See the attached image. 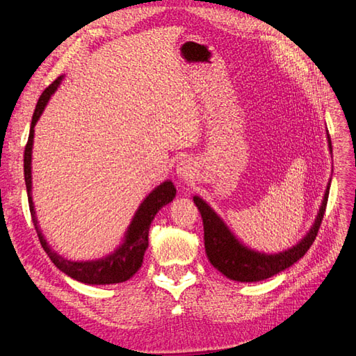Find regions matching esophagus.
<instances>
[{
	"label": "esophagus",
	"instance_id": "1",
	"mask_svg": "<svg viewBox=\"0 0 356 356\" xmlns=\"http://www.w3.org/2000/svg\"><path fill=\"white\" fill-rule=\"evenodd\" d=\"M177 177L182 181H190L193 178V166H191V161L190 160H181L178 161L177 165Z\"/></svg>",
	"mask_w": 356,
	"mask_h": 356
}]
</instances>
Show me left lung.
<instances>
[{"mask_svg": "<svg viewBox=\"0 0 356 356\" xmlns=\"http://www.w3.org/2000/svg\"><path fill=\"white\" fill-rule=\"evenodd\" d=\"M328 147L330 152H332L330 135ZM330 182L327 186L324 200L321 203L315 222L307 232V234L293 248L277 254L258 252L241 243L236 239V236L230 232L227 225L224 224V221L218 217L217 212H215L203 199L195 196L193 200H195L196 207L199 208L203 220L204 251H207L208 260L225 277L238 282H258L263 281V279L272 277L279 272H284L285 268L297 263L300 258L307 252L312 243L315 242L327 208Z\"/></svg>", "mask_w": 356, "mask_h": 356, "instance_id": "8db88e82", "label": "left lung"}]
</instances>
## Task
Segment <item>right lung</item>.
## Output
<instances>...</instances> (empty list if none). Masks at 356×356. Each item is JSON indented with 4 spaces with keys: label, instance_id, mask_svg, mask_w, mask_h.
<instances>
[{
    "label": "right lung",
    "instance_id": "obj_1",
    "mask_svg": "<svg viewBox=\"0 0 356 356\" xmlns=\"http://www.w3.org/2000/svg\"><path fill=\"white\" fill-rule=\"evenodd\" d=\"M63 80V75L53 81L49 88L41 93L40 99L35 105L34 115H32L31 129L28 143L25 147L24 156V172H25V184L28 191V202L32 221H34L35 230L41 246L44 248L46 254L50 257L51 263L55 264L60 272L68 275L75 281L88 284V285H110V284H120L131 279L143 266L144 254L148 248V230L149 224L154 220L156 213L165 207V204L174 200L177 195V188L170 181L161 182L149 195L139 204L138 211L135 212L134 218L129 224L127 232L123 238V243L117 248L111 254H108L99 260L92 261H71L55 252L44 239V234L41 233L38 225L34 202H32V175H31V161H32V144H34V127L38 122L40 115L44 111L51 95L59 88V84Z\"/></svg>",
    "mask_w": 356,
    "mask_h": 356
}]
</instances>
